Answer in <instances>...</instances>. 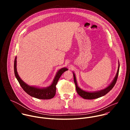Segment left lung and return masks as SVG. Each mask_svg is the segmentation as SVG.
Instances as JSON below:
<instances>
[{
  "label": "left lung",
  "instance_id": "1",
  "mask_svg": "<svg viewBox=\"0 0 130 130\" xmlns=\"http://www.w3.org/2000/svg\"><path fill=\"white\" fill-rule=\"evenodd\" d=\"M119 65H118V70L117 72L116 76H115L114 80L113 82L111 83V84L107 86L106 88L103 90H101L100 91H96V92H87L84 91L82 90L81 88H80L77 85V82L76 78V76L75 73L73 72V80H74V82H75V85H76V90L77 93L79 94V96H80L82 98L85 99H94L96 98H100L101 97H102L104 95H105L106 94H107L108 92L112 89L113 87L115 86L117 78L118 76V73H119Z\"/></svg>",
  "mask_w": 130,
  "mask_h": 130
}]
</instances>
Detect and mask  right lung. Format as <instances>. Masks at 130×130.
I'll return each instance as SVG.
<instances>
[{
    "label": "right lung",
    "instance_id": "1",
    "mask_svg": "<svg viewBox=\"0 0 130 130\" xmlns=\"http://www.w3.org/2000/svg\"><path fill=\"white\" fill-rule=\"evenodd\" d=\"M14 69L15 76L17 81L19 82L20 85L24 90V91L29 95L35 98L40 99H50L54 97V96L55 95V92H56V85L60 77L65 71L68 70L67 68H61L58 71L52 84L50 86L47 88H40L38 87H35L34 86H29L27 84H26L25 82H24L23 80H21L19 76H18L17 71L16 57H15L14 60Z\"/></svg>",
    "mask_w": 130,
    "mask_h": 130
}]
</instances>
